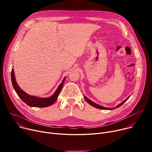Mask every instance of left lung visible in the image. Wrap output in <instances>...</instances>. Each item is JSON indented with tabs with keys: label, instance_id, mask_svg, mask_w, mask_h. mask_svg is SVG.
<instances>
[{
	"label": "left lung",
	"instance_id": "left-lung-1",
	"mask_svg": "<svg viewBox=\"0 0 152 152\" xmlns=\"http://www.w3.org/2000/svg\"><path fill=\"white\" fill-rule=\"evenodd\" d=\"M84 99H85V100L87 102V103H89L90 105H92L93 107H95V108H99V109H102V110H113V109H115V108H118V107H121L123 103L125 102H126L127 100V99H128L129 97H128V98H127L124 102H123L122 103H121L120 104H119L118 106H116L115 108H106V107H102V106H100V105H97V104H96V103H94V102H92L91 100H89V99H87L86 96H84Z\"/></svg>",
	"mask_w": 152,
	"mask_h": 152
}]
</instances>
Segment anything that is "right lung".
<instances>
[{
	"mask_svg": "<svg viewBox=\"0 0 152 152\" xmlns=\"http://www.w3.org/2000/svg\"><path fill=\"white\" fill-rule=\"evenodd\" d=\"M11 78H12V83L14 89L15 90L16 92L18 94L20 98L25 102V103L29 106V107H47L50 105H52L53 103L57 100L59 94L62 89V87L63 86L64 81L65 80V77L63 79L62 83L58 86V89L55 91L54 94L52 97L49 98H39L34 96H31V95L26 94L23 91H22L19 86H18L17 82H16V79L14 74V70L12 68L11 72Z\"/></svg>",
	"mask_w": 152,
	"mask_h": 152,
	"instance_id": "right-lung-1",
	"label": "right lung"
}]
</instances>
